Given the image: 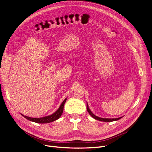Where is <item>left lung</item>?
Masks as SVG:
<instances>
[{"label": "left lung", "instance_id": "obj_1", "mask_svg": "<svg viewBox=\"0 0 152 152\" xmlns=\"http://www.w3.org/2000/svg\"><path fill=\"white\" fill-rule=\"evenodd\" d=\"M87 110H88V112L89 113V114L91 115V117H93L94 118H95V119L96 120H98V121H102V122H113V121H118L121 119V118L122 117H118V118H101V117H99L96 115H95L93 113H92V112L90 110L89 107H88V105L87 104Z\"/></svg>", "mask_w": 152, "mask_h": 152}]
</instances>
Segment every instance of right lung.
<instances>
[{"mask_svg":"<svg viewBox=\"0 0 152 152\" xmlns=\"http://www.w3.org/2000/svg\"><path fill=\"white\" fill-rule=\"evenodd\" d=\"M66 99H67V98H66L63 101V102H62V104H61L60 107H59V109L55 112L54 114H53L51 115L42 117V118H32V117L23 115V114H22V115H23L25 118H27V119L28 121L34 122L36 123H38V124H47V123L53 122V121L58 119V118H60L61 117V115H62L63 112V109H64V103L66 102Z\"/></svg>","mask_w":152,"mask_h":152,"instance_id":"obj_1","label":"right lung"}]
</instances>
